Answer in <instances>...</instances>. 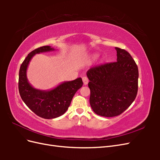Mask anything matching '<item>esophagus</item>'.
<instances>
[{
    "label": "esophagus",
    "instance_id": "esophagus-1",
    "mask_svg": "<svg viewBox=\"0 0 160 160\" xmlns=\"http://www.w3.org/2000/svg\"><path fill=\"white\" fill-rule=\"evenodd\" d=\"M82 79H83L84 85H87V84L89 83V79L88 78V77L84 76V77H83V78H82Z\"/></svg>",
    "mask_w": 160,
    "mask_h": 160
}]
</instances>
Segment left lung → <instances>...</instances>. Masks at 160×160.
I'll return each mask as SVG.
<instances>
[{
  "instance_id": "8db88e82",
  "label": "left lung",
  "mask_w": 160,
  "mask_h": 160,
  "mask_svg": "<svg viewBox=\"0 0 160 160\" xmlns=\"http://www.w3.org/2000/svg\"><path fill=\"white\" fill-rule=\"evenodd\" d=\"M117 61L91 67L87 72L94 112L103 117L122 114L133 102L138 90V67L125 49L115 47Z\"/></svg>"
}]
</instances>
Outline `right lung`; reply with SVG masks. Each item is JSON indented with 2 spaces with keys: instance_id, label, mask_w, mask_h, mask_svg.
<instances>
[{
  "instance_id": "add662e5",
  "label": "right lung",
  "mask_w": 160,
  "mask_h": 160,
  "mask_svg": "<svg viewBox=\"0 0 160 160\" xmlns=\"http://www.w3.org/2000/svg\"><path fill=\"white\" fill-rule=\"evenodd\" d=\"M54 50L50 46H42L31 51L23 61L19 70L18 91L27 107L37 115L44 119H53L64 114L72 98L83 85L81 78L65 82L54 89L44 91L34 89L28 83L26 71L34 55Z\"/></svg>"
}]
</instances>
